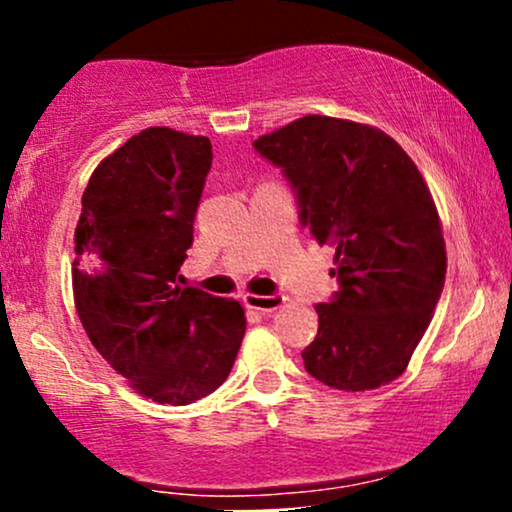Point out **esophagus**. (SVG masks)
I'll list each match as a JSON object with an SVG mask.
<instances>
[{"label":"esophagus","instance_id":"34e87169","mask_svg":"<svg viewBox=\"0 0 512 512\" xmlns=\"http://www.w3.org/2000/svg\"><path fill=\"white\" fill-rule=\"evenodd\" d=\"M243 301L252 310H262V313H272V310L281 308L286 298L281 293H272V296H257V293H245Z\"/></svg>","mask_w":512,"mask_h":512}]
</instances>
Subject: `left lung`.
<instances>
[{"label": "left lung", "mask_w": 512, "mask_h": 512, "mask_svg": "<svg viewBox=\"0 0 512 512\" xmlns=\"http://www.w3.org/2000/svg\"><path fill=\"white\" fill-rule=\"evenodd\" d=\"M281 168L298 221L337 248L339 289L317 303L305 370L346 392L399 378L445 284V240L431 192L402 146L380 129L308 115L257 139Z\"/></svg>", "instance_id": "8db88e82"}]
</instances>
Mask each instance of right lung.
I'll return each instance as SVG.
<instances>
[{
    "label": "right lung",
    "instance_id": "add662e5",
    "mask_svg": "<svg viewBox=\"0 0 512 512\" xmlns=\"http://www.w3.org/2000/svg\"><path fill=\"white\" fill-rule=\"evenodd\" d=\"M207 137L149 127L93 170L74 233V301L93 346L134 390L182 407L231 373L236 301L178 286L211 168Z\"/></svg>",
    "mask_w": 512,
    "mask_h": 512
}]
</instances>
